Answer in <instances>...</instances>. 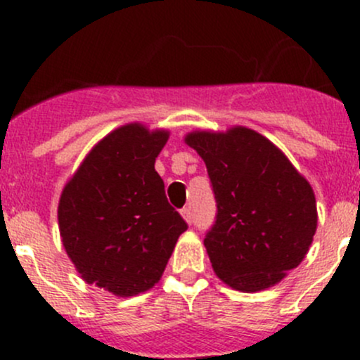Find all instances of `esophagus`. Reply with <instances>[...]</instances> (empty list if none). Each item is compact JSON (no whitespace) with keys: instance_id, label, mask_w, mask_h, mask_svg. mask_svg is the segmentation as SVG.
I'll list each match as a JSON object with an SVG mask.
<instances>
[{"instance_id":"esophagus-1","label":"esophagus","mask_w":360,"mask_h":360,"mask_svg":"<svg viewBox=\"0 0 360 360\" xmlns=\"http://www.w3.org/2000/svg\"><path fill=\"white\" fill-rule=\"evenodd\" d=\"M181 216L184 217V221H186V223H191V209H190V207H184V209L181 210Z\"/></svg>"}]
</instances>
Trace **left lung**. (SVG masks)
<instances>
[{"instance_id": "1", "label": "left lung", "mask_w": 360, "mask_h": 360, "mask_svg": "<svg viewBox=\"0 0 360 360\" xmlns=\"http://www.w3.org/2000/svg\"><path fill=\"white\" fill-rule=\"evenodd\" d=\"M184 143L205 162L216 197V223L203 240L216 275L242 292L278 284L304 259L317 230L310 183L248 127L195 130Z\"/></svg>"}]
</instances>
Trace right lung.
<instances>
[{
    "label": "right lung",
    "mask_w": 360,
    "mask_h": 360,
    "mask_svg": "<svg viewBox=\"0 0 360 360\" xmlns=\"http://www.w3.org/2000/svg\"><path fill=\"white\" fill-rule=\"evenodd\" d=\"M169 130L127 123L99 141L60 193L59 231L76 271L118 297L162 278L188 224L167 202L155 160Z\"/></svg>",
    "instance_id": "obj_1"
}]
</instances>
